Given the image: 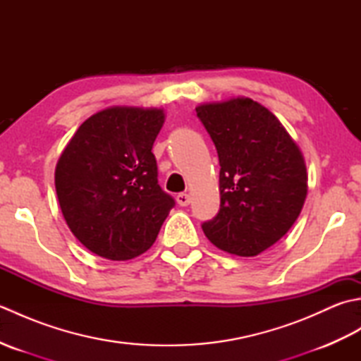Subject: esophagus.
Listing matches in <instances>:
<instances>
[{
  "label": "esophagus",
  "instance_id": "1",
  "mask_svg": "<svg viewBox=\"0 0 361 361\" xmlns=\"http://www.w3.org/2000/svg\"><path fill=\"white\" fill-rule=\"evenodd\" d=\"M176 203H178L180 206H188V204L190 203V197H189V194L181 192V194L176 195Z\"/></svg>",
  "mask_w": 361,
  "mask_h": 361
}]
</instances>
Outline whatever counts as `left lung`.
Returning a JSON list of instances; mask_svg holds the SVG:
<instances>
[{
    "mask_svg": "<svg viewBox=\"0 0 361 361\" xmlns=\"http://www.w3.org/2000/svg\"><path fill=\"white\" fill-rule=\"evenodd\" d=\"M216 145L220 209L202 225L212 245L251 257L293 226L307 197V169L279 119L250 97L198 105Z\"/></svg>",
    "mask_w": 361,
    "mask_h": 361,
    "instance_id": "obj_1",
    "label": "left lung"
}]
</instances>
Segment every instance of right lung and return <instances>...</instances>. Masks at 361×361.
Masks as SVG:
<instances>
[{
	"label": "right lung",
	"mask_w": 361,
	"mask_h": 361,
	"mask_svg": "<svg viewBox=\"0 0 361 361\" xmlns=\"http://www.w3.org/2000/svg\"><path fill=\"white\" fill-rule=\"evenodd\" d=\"M163 124L161 109L110 106L83 122L60 155V209L75 239L94 255H142L175 206L158 185L152 153Z\"/></svg>",
	"instance_id": "right-lung-1"
}]
</instances>
